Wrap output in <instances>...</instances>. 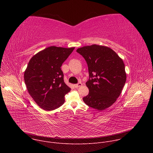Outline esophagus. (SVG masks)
Here are the masks:
<instances>
[{"instance_id":"1","label":"esophagus","mask_w":153,"mask_h":153,"mask_svg":"<svg viewBox=\"0 0 153 153\" xmlns=\"http://www.w3.org/2000/svg\"><path fill=\"white\" fill-rule=\"evenodd\" d=\"M82 85V83H78L77 84H75L74 85V86L76 87V88H79V87L81 86Z\"/></svg>"}]
</instances>
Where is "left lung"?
I'll return each instance as SVG.
<instances>
[{
    "mask_svg": "<svg viewBox=\"0 0 153 153\" xmlns=\"http://www.w3.org/2000/svg\"><path fill=\"white\" fill-rule=\"evenodd\" d=\"M76 51L85 59L91 79L86 82L89 94L83 100L93 108L104 110L117 100L125 85L126 74L123 61L106 46H84Z\"/></svg>",
    "mask_w": 153,
    "mask_h": 153,
    "instance_id": "8db88e82",
    "label": "left lung"
}]
</instances>
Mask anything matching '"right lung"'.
Masks as SVG:
<instances>
[{"mask_svg":"<svg viewBox=\"0 0 153 153\" xmlns=\"http://www.w3.org/2000/svg\"><path fill=\"white\" fill-rule=\"evenodd\" d=\"M75 47L51 46L34 55L24 72L28 93L43 110L51 111L62 106L71 88L63 80L61 66Z\"/></svg>","mask_w":153,"mask_h":153,"instance_id":"obj_1","label":"right lung"}]
</instances>
